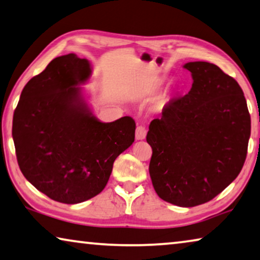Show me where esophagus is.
<instances>
[{
    "instance_id": "1",
    "label": "esophagus",
    "mask_w": 260,
    "mask_h": 260,
    "mask_svg": "<svg viewBox=\"0 0 260 260\" xmlns=\"http://www.w3.org/2000/svg\"><path fill=\"white\" fill-rule=\"evenodd\" d=\"M146 135H147L146 127L138 126L137 127V131H135V139H137V140H143V139H146Z\"/></svg>"
}]
</instances>
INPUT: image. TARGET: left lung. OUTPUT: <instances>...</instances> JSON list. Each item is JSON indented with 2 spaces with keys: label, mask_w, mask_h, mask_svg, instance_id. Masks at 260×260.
Listing matches in <instances>:
<instances>
[{
  "label": "left lung",
  "mask_w": 260,
  "mask_h": 260,
  "mask_svg": "<svg viewBox=\"0 0 260 260\" xmlns=\"http://www.w3.org/2000/svg\"><path fill=\"white\" fill-rule=\"evenodd\" d=\"M192 88L149 125V174L157 196L180 207L207 203L233 183L245 162L251 119L240 84L216 64H184Z\"/></svg>",
  "instance_id": "1"
}]
</instances>
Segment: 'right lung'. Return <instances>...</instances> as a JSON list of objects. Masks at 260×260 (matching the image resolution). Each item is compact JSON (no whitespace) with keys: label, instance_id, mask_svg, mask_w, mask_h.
<instances>
[{"label":"right lung","instance_id":"1","mask_svg":"<svg viewBox=\"0 0 260 260\" xmlns=\"http://www.w3.org/2000/svg\"><path fill=\"white\" fill-rule=\"evenodd\" d=\"M90 75L86 59L73 53L55 57L24 86L12 119L20 171L38 191L62 204L100 194L115 158L135 138L131 117L102 122L92 114L78 86Z\"/></svg>","mask_w":260,"mask_h":260}]
</instances>
